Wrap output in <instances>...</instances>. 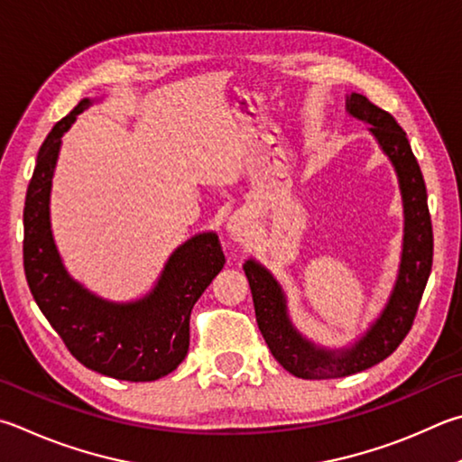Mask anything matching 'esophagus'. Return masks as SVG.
Listing matches in <instances>:
<instances>
[{
  "instance_id": "34e87169",
  "label": "esophagus",
  "mask_w": 462,
  "mask_h": 462,
  "mask_svg": "<svg viewBox=\"0 0 462 462\" xmlns=\"http://www.w3.org/2000/svg\"><path fill=\"white\" fill-rule=\"evenodd\" d=\"M226 232L234 242H240L245 245L250 238V232H253V226H250V216L245 209H238L236 214H232L226 222Z\"/></svg>"
}]
</instances>
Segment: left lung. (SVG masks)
I'll list each match as a JSON object with an SVG mask.
<instances>
[{
  "instance_id": "8db88e82",
  "label": "left lung",
  "mask_w": 462,
  "mask_h": 462,
  "mask_svg": "<svg viewBox=\"0 0 462 462\" xmlns=\"http://www.w3.org/2000/svg\"><path fill=\"white\" fill-rule=\"evenodd\" d=\"M346 108L354 119L370 125L367 131L372 133L398 175L402 206H404L400 268L382 313L351 346L339 349L323 347L305 337L291 321L287 295L273 273L254 258H248L242 266L253 291L258 329L268 349L284 370L303 380L346 377L364 372L393 354L412 327L432 268L429 198H426L420 165L416 162L404 129L390 113L382 111L357 92L347 95Z\"/></svg>"
}]
</instances>
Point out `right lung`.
I'll use <instances>...</instances> for the list:
<instances>
[{
    "instance_id": "1",
    "label": "right lung",
    "mask_w": 462,
    "mask_h": 462,
    "mask_svg": "<svg viewBox=\"0 0 462 462\" xmlns=\"http://www.w3.org/2000/svg\"><path fill=\"white\" fill-rule=\"evenodd\" d=\"M92 103L82 98L38 151L23 208V271L40 311L82 365L115 380L153 382L186 359L191 309L226 258L216 232L196 234L167 258L155 287L127 303L72 279L54 242L50 194L64 133Z\"/></svg>"
}]
</instances>
